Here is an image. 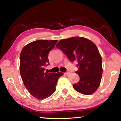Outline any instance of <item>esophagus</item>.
Returning <instances> with one entry per match:
<instances>
[{
  "instance_id": "obj_1",
  "label": "esophagus",
  "mask_w": 121,
  "mask_h": 121,
  "mask_svg": "<svg viewBox=\"0 0 121 121\" xmlns=\"http://www.w3.org/2000/svg\"><path fill=\"white\" fill-rule=\"evenodd\" d=\"M65 75H69V74H70V73H69V72L65 73Z\"/></svg>"
}]
</instances>
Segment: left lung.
Masks as SVG:
<instances>
[{
    "label": "left lung",
    "mask_w": 121,
    "mask_h": 121,
    "mask_svg": "<svg viewBox=\"0 0 121 121\" xmlns=\"http://www.w3.org/2000/svg\"><path fill=\"white\" fill-rule=\"evenodd\" d=\"M56 47L66 54L70 62L76 61L78 82L73 87L78 92L90 95L99 86L102 74V58L97 46L87 38L73 37L59 41Z\"/></svg>",
    "instance_id": "obj_1"
}]
</instances>
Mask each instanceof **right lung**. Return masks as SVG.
Here are the masks:
<instances>
[{"instance_id": "obj_1", "label": "right lung", "mask_w": 121, "mask_h": 121, "mask_svg": "<svg viewBox=\"0 0 121 121\" xmlns=\"http://www.w3.org/2000/svg\"><path fill=\"white\" fill-rule=\"evenodd\" d=\"M58 40H38L30 43L22 49L20 56V71L22 81L28 91L34 97L43 100L56 91L61 72H45L49 64L48 54Z\"/></svg>"}]
</instances>
